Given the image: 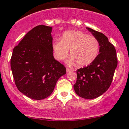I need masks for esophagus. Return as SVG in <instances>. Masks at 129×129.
I'll use <instances>...</instances> for the list:
<instances>
[{"label":"esophagus","instance_id":"esophagus-1","mask_svg":"<svg viewBox=\"0 0 129 129\" xmlns=\"http://www.w3.org/2000/svg\"><path fill=\"white\" fill-rule=\"evenodd\" d=\"M66 71H67V72H71L72 70H71V69H69V68H67V69H66Z\"/></svg>","mask_w":129,"mask_h":129}]
</instances>
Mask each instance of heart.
<instances>
[{"mask_svg":"<svg viewBox=\"0 0 129 129\" xmlns=\"http://www.w3.org/2000/svg\"><path fill=\"white\" fill-rule=\"evenodd\" d=\"M100 44L93 36L82 31L72 30L64 32L61 40H56L52 44L55 57L63 60L70 50L69 64L78 67L88 66L95 60L100 51Z\"/></svg>","mask_w":129,"mask_h":129,"instance_id":"1","label":"heart"}]
</instances>
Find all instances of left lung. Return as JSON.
I'll return each instance as SVG.
<instances>
[{
  "instance_id": "left-lung-1",
  "label": "left lung",
  "mask_w": 129,
  "mask_h": 129,
  "mask_svg": "<svg viewBox=\"0 0 129 129\" xmlns=\"http://www.w3.org/2000/svg\"><path fill=\"white\" fill-rule=\"evenodd\" d=\"M87 29L100 41V54L87 67L77 70V82L74 88L79 96L91 100L101 96L109 88L117 59L116 49L105 35L89 28Z\"/></svg>"
}]
</instances>
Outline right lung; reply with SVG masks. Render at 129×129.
I'll return each instance as SVG.
<instances>
[{"label": "right lung", "instance_id": "add662e5", "mask_svg": "<svg viewBox=\"0 0 129 129\" xmlns=\"http://www.w3.org/2000/svg\"><path fill=\"white\" fill-rule=\"evenodd\" d=\"M52 28L38 25L27 33L13 48L10 66L17 88L33 100L48 97L57 82L66 74L53 56Z\"/></svg>", "mask_w": 129, "mask_h": 129}]
</instances>
